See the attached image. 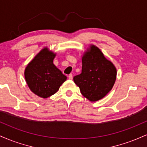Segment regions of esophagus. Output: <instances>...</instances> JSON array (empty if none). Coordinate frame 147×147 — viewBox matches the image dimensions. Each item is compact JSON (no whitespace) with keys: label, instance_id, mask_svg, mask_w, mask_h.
Masks as SVG:
<instances>
[{"label":"esophagus","instance_id":"obj_1","mask_svg":"<svg viewBox=\"0 0 147 147\" xmlns=\"http://www.w3.org/2000/svg\"><path fill=\"white\" fill-rule=\"evenodd\" d=\"M72 77H73V76H72V74H70V75H68V78H69V79H72Z\"/></svg>","mask_w":147,"mask_h":147}]
</instances>
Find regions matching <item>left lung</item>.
Returning a JSON list of instances; mask_svg holds the SVG:
<instances>
[{
	"mask_svg": "<svg viewBox=\"0 0 147 147\" xmlns=\"http://www.w3.org/2000/svg\"><path fill=\"white\" fill-rule=\"evenodd\" d=\"M116 75L113 64L106 59L97 47L91 45L90 50L82 57V73L75 76L73 79L86 98L96 102L110 92Z\"/></svg>",
	"mask_w": 147,
	"mask_h": 147,
	"instance_id": "left-lung-1",
	"label": "left lung"
}]
</instances>
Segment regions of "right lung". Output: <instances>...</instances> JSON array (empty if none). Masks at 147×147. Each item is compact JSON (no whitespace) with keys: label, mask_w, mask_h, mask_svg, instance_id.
Listing matches in <instances>:
<instances>
[{"label":"right lung","mask_w":147,"mask_h":147,"mask_svg":"<svg viewBox=\"0 0 147 147\" xmlns=\"http://www.w3.org/2000/svg\"><path fill=\"white\" fill-rule=\"evenodd\" d=\"M55 54L45 48L25 70V78L30 89L35 95L48 98L56 93L67 77L54 65Z\"/></svg>","instance_id":"obj_1"}]
</instances>
